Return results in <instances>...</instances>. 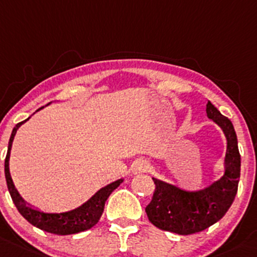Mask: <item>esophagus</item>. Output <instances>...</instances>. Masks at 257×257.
<instances>
[{
  "label": "esophagus",
  "mask_w": 257,
  "mask_h": 257,
  "mask_svg": "<svg viewBox=\"0 0 257 257\" xmlns=\"http://www.w3.org/2000/svg\"><path fill=\"white\" fill-rule=\"evenodd\" d=\"M148 169H149V164L144 160H140L134 165L133 171L134 174H144V172L148 171Z\"/></svg>",
  "instance_id": "esophagus-1"
}]
</instances>
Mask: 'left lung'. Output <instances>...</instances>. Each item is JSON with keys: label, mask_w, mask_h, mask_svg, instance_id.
<instances>
[{"label": "left lung", "mask_w": 257, "mask_h": 257, "mask_svg": "<svg viewBox=\"0 0 257 257\" xmlns=\"http://www.w3.org/2000/svg\"><path fill=\"white\" fill-rule=\"evenodd\" d=\"M207 115L223 129L228 147L225 172L220 180L204 190L188 192L164 181L153 178L155 183L151 202L145 208L150 223L161 230L180 235H190L209 228L225 215L233 204L240 178V153L235 129L230 119L224 117L210 101Z\"/></svg>", "instance_id": "8db88e82"}]
</instances>
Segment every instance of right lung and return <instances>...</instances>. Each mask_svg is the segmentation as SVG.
<instances>
[{
	"instance_id": "1",
	"label": "right lung",
	"mask_w": 257,
	"mask_h": 257,
	"mask_svg": "<svg viewBox=\"0 0 257 257\" xmlns=\"http://www.w3.org/2000/svg\"><path fill=\"white\" fill-rule=\"evenodd\" d=\"M28 119L16 124V126L13 128L12 134H11L10 138V143H8L6 160H5V176H6L7 187L8 191H10L11 197H12L13 203L17 207L18 212L21 213L24 219L28 220L32 225L37 226V228L42 229L44 231H48V233L56 234V235H69V234H76L80 233V231L88 230V229H91L93 225L98 223L99 218H101L102 213H103L107 198L123 182V180H118L115 182L109 183L106 187L101 188L86 203H83L82 206L76 208V209L70 210V212L44 213L28 207L24 203L20 193L15 188V185H13L12 178H11L10 175V169H8L11 148H12V142L15 139L16 133H17V129Z\"/></svg>"
}]
</instances>
